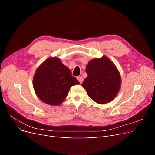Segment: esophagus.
Listing matches in <instances>:
<instances>
[{
    "label": "esophagus",
    "mask_w": 155,
    "mask_h": 155,
    "mask_svg": "<svg viewBox=\"0 0 155 155\" xmlns=\"http://www.w3.org/2000/svg\"><path fill=\"white\" fill-rule=\"evenodd\" d=\"M77 79H78V80L79 81V82L80 83H82V82L83 81V78L81 76H78L77 78Z\"/></svg>",
    "instance_id": "obj_1"
}]
</instances>
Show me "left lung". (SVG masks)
Segmentation results:
<instances>
[{
  "mask_svg": "<svg viewBox=\"0 0 155 155\" xmlns=\"http://www.w3.org/2000/svg\"><path fill=\"white\" fill-rule=\"evenodd\" d=\"M87 78L82 83L88 96L101 104L111 101L118 94L121 78L118 69L105 56L92 59L87 65Z\"/></svg>",
  "mask_w": 155,
  "mask_h": 155,
  "instance_id": "obj_1",
  "label": "left lung"
}]
</instances>
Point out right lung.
Masks as SVG:
<instances>
[{
	"mask_svg": "<svg viewBox=\"0 0 155 155\" xmlns=\"http://www.w3.org/2000/svg\"><path fill=\"white\" fill-rule=\"evenodd\" d=\"M79 82L57 58L46 59L37 69L33 87L39 99L51 105H59L68 95L70 87Z\"/></svg>",
	"mask_w": 155,
	"mask_h": 155,
	"instance_id": "1",
	"label": "right lung"
}]
</instances>
